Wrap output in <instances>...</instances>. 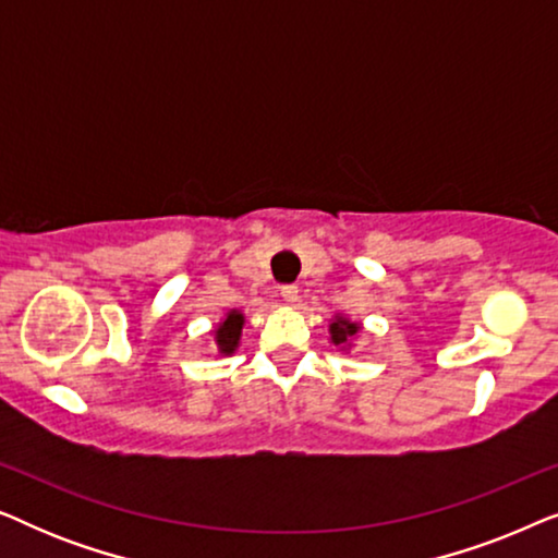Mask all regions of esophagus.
Here are the masks:
<instances>
[{
	"mask_svg": "<svg viewBox=\"0 0 558 558\" xmlns=\"http://www.w3.org/2000/svg\"><path fill=\"white\" fill-rule=\"evenodd\" d=\"M281 300H284L287 304H296V300H300V289H296L294 284H284L281 287Z\"/></svg>",
	"mask_w": 558,
	"mask_h": 558,
	"instance_id": "34e87169",
	"label": "esophagus"
}]
</instances>
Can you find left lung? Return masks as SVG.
Segmentation results:
<instances>
[{"instance_id": "left-lung-1", "label": "left lung", "mask_w": 558, "mask_h": 558, "mask_svg": "<svg viewBox=\"0 0 558 558\" xmlns=\"http://www.w3.org/2000/svg\"><path fill=\"white\" fill-rule=\"evenodd\" d=\"M361 332V323H353V319L335 315L330 323V342L338 345L340 350H350L353 348V338Z\"/></svg>"}]
</instances>
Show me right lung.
Returning <instances> with one entry per match:
<instances>
[{
    "instance_id": "right-lung-1",
    "label": "right lung",
    "mask_w": 558,
    "mask_h": 558,
    "mask_svg": "<svg viewBox=\"0 0 558 558\" xmlns=\"http://www.w3.org/2000/svg\"><path fill=\"white\" fill-rule=\"evenodd\" d=\"M243 325H246V317H243L241 310H231L223 319H220L216 330H213V335H216L218 355H233L235 350H239Z\"/></svg>"
}]
</instances>
